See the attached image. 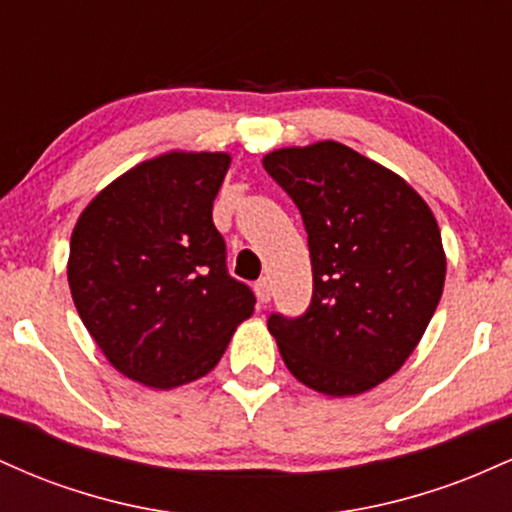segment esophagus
<instances>
[{"instance_id": "obj_1", "label": "esophagus", "mask_w": 512, "mask_h": 512, "mask_svg": "<svg viewBox=\"0 0 512 512\" xmlns=\"http://www.w3.org/2000/svg\"><path fill=\"white\" fill-rule=\"evenodd\" d=\"M255 293H257V301L269 303V301H272V284H269L267 279H260L255 284Z\"/></svg>"}]
</instances>
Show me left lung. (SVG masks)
Wrapping results in <instances>:
<instances>
[{"instance_id":"8db88e82","label":"left lung","mask_w":512,"mask_h":512,"mask_svg":"<svg viewBox=\"0 0 512 512\" xmlns=\"http://www.w3.org/2000/svg\"><path fill=\"white\" fill-rule=\"evenodd\" d=\"M262 166L301 209L313 301L269 332L296 380L354 397L395 375L424 337L445 286V250L424 197L349 146L269 151Z\"/></svg>"}]
</instances>
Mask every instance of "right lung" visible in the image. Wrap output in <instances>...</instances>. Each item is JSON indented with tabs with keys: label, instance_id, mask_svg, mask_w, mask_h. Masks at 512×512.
Listing matches in <instances>:
<instances>
[{
	"label": "right lung",
	"instance_id": "right-lung-1",
	"mask_svg": "<svg viewBox=\"0 0 512 512\" xmlns=\"http://www.w3.org/2000/svg\"><path fill=\"white\" fill-rule=\"evenodd\" d=\"M231 166L223 151H168L88 202L69 240L76 310L115 370L154 390L204 378L255 310L226 274L211 207Z\"/></svg>",
	"mask_w": 512,
	"mask_h": 512
}]
</instances>
